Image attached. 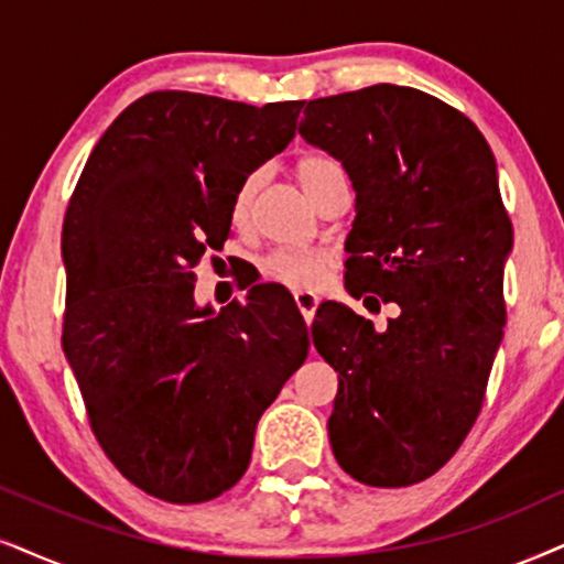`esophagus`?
Returning a JSON list of instances; mask_svg holds the SVG:
<instances>
[{
	"mask_svg": "<svg viewBox=\"0 0 564 564\" xmlns=\"http://www.w3.org/2000/svg\"><path fill=\"white\" fill-rule=\"evenodd\" d=\"M294 302L299 306V312H302V317L306 319V325H310L312 319H315V310H317V304H319L317 294H312V291H296Z\"/></svg>",
	"mask_w": 564,
	"mask_h": 564,
	"instance_id": "1",
	"label": "esophagus"
}]
</instances>
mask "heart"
Returning <instances> with one entry per match:
<instances>
[{"label":"heart","instance_id":"heart-1","mask_svg":"<svg viewBox=\"0 0 564 564\" xmlns=\"http://www.w3.org/2000/svg\"><path fill=\"white\" fill-rule=\"evenodd\" d=\"M335 171H344L340 163L330 159V155L323 153H310L304 159H299L296 163V180L302 184V189L306 195H312L319 182L325 176L335 174ZM260 176L252 174L241 182V187L237 189L231 203V218L234 224H245L249 216V208H252V197L258 192ZM327 268V254L317 252V249H275L270 252L268 258H262L260 270L268 281L281 283L286 289H296V291H306L312 289L319 281V275L325 273Z\"/></svg>","mask_w":564,"mask_h":564}]
</instances>
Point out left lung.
<instances>
[{"label":"left lung","mask_w":564,"mask_h":564,"mask_svg":"<svg viewBox=\"0 0 564 564\" xmlns=\"http://www.w3.org/2000/svg\"><path fill=\"white\" fill-rule=\"evenodd\" d=\"M299 134L356 192L346 291L398 304L384 330L340 302L312 323L338 372L335 460L367 487H409L471 432L502 340L512 224L495 153L453 106L390 83L310 101Z\"/></svg>","instance_id":"obj_1"}]
</instances>
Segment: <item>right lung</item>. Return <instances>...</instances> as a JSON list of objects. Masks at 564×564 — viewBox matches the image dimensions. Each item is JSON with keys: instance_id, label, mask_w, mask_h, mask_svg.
<instances>
[{"instance_id": "right-lung-1", "label": "right lung", "mask_w": 564, "mask_h": 564, "mask_svg": "<svg viewBox=\"0 0 564 564\" xmlns=\"http://www.w3.org/2000/svg\"><path fill=\"white\" fill-rule=\"evenodd\" d=\"M302 106L148 93L101 134L67 205L64 356L106 455L159 500L231 489L310 354L296 304L249 289L216 312L192 270L229 239L234 195L294 140Z\"/></svg>"}]
</instances>
